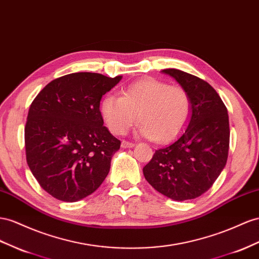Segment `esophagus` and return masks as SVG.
<instances>
[{"label":"esophagus","instance_id":"34e87169","mask_svg":"<svg viewBox=\"0 0 259 259\" xmlns=\"http://www.w3.org/2000/svg\"><path fill=\"white\" fill-rule=\"evenodd\" d=\"M135 146V144L133 143H130V142H126V141H123L122 144H121V147L122 148H133V147Z\"/></svg>","mask_w":259,"mask_h":259}]
</instances>
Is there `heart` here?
I'll return each instance as SVG.
<instances>
[{"label": "heart", "mask_w": 259, "mask_h": 259, "mask_svg": "<svg viewBox=\"0 0 259 259\" xmlns=\"http://www.w3.org/2000/svg\"><path fill=\"white\" fill-rule=\"evenodd\" d=\"M191 111V98L185 89L152 77L131 83L121 97L104 96L100 103L102 118L113 134H125L138 116V134L159 144L180 135Z\"/></svg>", "instance_id": "1"}]
</instances>
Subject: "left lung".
<instances>
[{
	"instance_id": "8db88e82",
	"label": "left lung",
	"mask_w": 259,
	"mask_h": 259,
	"mask_svg": "<svg viewBox=\"0 0 259 259\" xmlns=\"http://www.w3.org/2000/svg\"><path fill=\"white\" fill-rule=\"evenodd\" d=\"M190 95L191 116L176 141L158 149L144 169L147 182L173 200L200 196L225 169L230 143L228 110L205 80L176 68L163 69Z\"/></svg>"
}]
</instances>
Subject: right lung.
<instances>
[{"mask_svg": "<svg viewBox=\"0 0 259 259\" xmlns=\"http://www.w3.org/2000/svg\"><path fill=\"white\" fill-rule=\"evenodd\" d=\"M122 76L73 73L34 98L25 126L28 166L44 190L74 202L99 187L121 142L103 126L100 100Z\"/></svg>", "mask_w": 259, "mask_h": 259, "instance_id": "right-lung-1", "label": "right lung"}]
</instances>
